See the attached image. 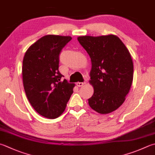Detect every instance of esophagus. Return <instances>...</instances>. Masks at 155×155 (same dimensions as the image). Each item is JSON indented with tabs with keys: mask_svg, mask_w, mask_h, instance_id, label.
<instances>
[{
	"mask_svg": "<svg viewBox=\"0 0 155 155\" xmlns=\"http://www.w3.org/2000/svg\"><path fill=\"white\" fill-rule=\"evenodd\" d=\"M76 85L78 87H81V86H83L84 85V82H77Z\"/></svg>",
	"mask_w": 155,
	"mask_h": 155,
	"instance_id": "obj_1",
	"label": "esophagus"
}]
</instances>
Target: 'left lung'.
<instances>
[{
  "label": "left lung",
  "instance_id": "obj_1",
  "mask_svg": "<svg viewBox=\"0 0 155 155\" xmlns=\"http://www.w3.org/2000/svg\"><path fill=\"white\" fill-rule=\"evenodd\" d=\"M78 40L91 59L90 84L94 94L88 104L98 113H110L121 106L129 92L134 76L132 57L115 36H79Z\"/></svg>",
  "mask_w": 155,
  "mask_h": 155
}]
</instances>
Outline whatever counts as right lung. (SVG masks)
I'll return each instance as SVG.
<instances>
[{"instance_id":"1","label":"right lung","mask_w":155,"mask_h":155,"mask_svg":"<svg viewBox=\"0 0 155 155\" xmlns=\"http://www.w3.org/2000/svg\"><path fill=\"white\" fill-rule=\"evenodd\" d=\"M71 36L46 35L31 45L23 60V84L26 96L37 113L48 119L59 117L74 92V84L59 71V54Z\"/></svg>"}]
</instances>
